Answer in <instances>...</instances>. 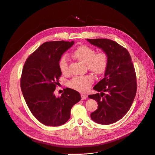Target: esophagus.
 <instances>
[{
  "label": "esophagus",
  "mask_w": 155,
  "mask_h": 155,
  "mask_svg": "<svg viewBox=\"0 0 155 155\" xmlns=\"http://www.w3.org/2000/svg\"><path fill=\"white\" fill-rule=\"evenodd\" d=\"M81 99H82V100H85V98H87L88 97V96H87V95L83 94H81Z\"/></svg>",
  "instance_id": "esophagus-1"
}]
</instances>
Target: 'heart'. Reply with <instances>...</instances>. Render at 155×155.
Segmentation results:
<instances>
[{"label": "heart", "instance_id": "b5f03b06", "mask_svg": "<svg viewBox=\"0 0 155 155\" xmlns=\"http://www.w3.org/2000/svg\"><path fill=\"white\" fill-rule=\"evenodd\" d=\"M95 52L94 48L82 45L73 51V55L76 59L85 63L89 71L97 75H100L104 74L108 68V55L105 51ZM58 66L60 71L63 74H67L69 73L70 59L66 55H64L60 58ZM94 80V77L90 74L76 76L70 82V86L76 91L84 92L89 90Z\"/></svg>", "mask_w": 155, "mask_h": 155}]
</instances>
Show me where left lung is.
Here are the masks:
<instances>
[{"instance_id": "obj_1", "label": "left lung", "mask_w": 155, "mask_h": 155, "mask_svg": "<svg viewBox=\"0 0 155 155\" xmlns=\"http://www.w3.org/2000/svg\"><path fill=\"white\" fill-rule=\"evenodd\" d=\"M91 44L104 50L109 61L104 78L94 89L101 92L89 95L97 101L98 108L91 114L98 124L108 125L121 119L129 110L137 92L134 66L127 50L107 39H87Z\"/></svg>"}]
</instances>
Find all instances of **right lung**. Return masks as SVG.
I'll return each instance as SVG.
<instances>
[{
    "instance_id": "1",
    "label": "right lung",
    "mask_w": 155,
    "mask_h": 155,
    "mask_svg": "<svg viewBox=\"0 0 155 155\" xmlns=\"http://www.w3.org/2000/svg\"><path fill=\"white\" fill-rule=\"evenodd\" d=\"M74 41L46 42L26 59L20 79L21 89L33 116L47 126H59L70 118L71 109L81 99L80 94L66 88L60 97L54 92L61 72L58 62Z\"/></svg>"
}]
</instances>
